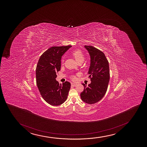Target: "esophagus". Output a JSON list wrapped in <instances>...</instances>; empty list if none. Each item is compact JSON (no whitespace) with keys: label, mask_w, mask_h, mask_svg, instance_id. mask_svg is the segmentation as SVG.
<instances>
[{"label":"esophagus","mask_w":147,"mask_h":147,"mask_svg":"<svg viewBox=\"0 0 147 147\" xmlns=\"http://www.w3.org/2000/svg\"><path fill=\"white\" fill-rule=\"evenodd\" d=\"M71 86H76V85H77V84H76V83H71Z\"/></svg>","instance_id":"obj_1"}]
</instances>
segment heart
Here are the masks:
<instances>
[{
	"label": "heart",
	"mask_w": 147,
	"mask_h": 147,
	"mask_svg": "<svg viewBox=\"0 0 147 147\" xmlns=\"http://www.w3.org/2000/svg\"><path fill=\"white\" fill-rule=\"evenodd\" d=\"M71 55L74 57V59L78 63H82L84 61L85 59L84 55L83 53L82 52L80 51V50H76V51H74L71 53ZM71 79L73 80H76V76H71Z\"/></svg>",
	"instance_id": "heart-1"
}]
</instances>
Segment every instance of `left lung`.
Here are the masks:
<instances>
[{"mask_svg":"<svg viewBox=\"0 0 147 147\" xmlns=\"http://www.w3.org/2000/svg\"><path fill=\"white\" fill-rule=\"evenodd\" d=\"M89 53L91 63L88 74L91 82L84 87L80 94L81 100L88 104H94L101 100L107 92L109 81V63L103 52L93 46H85Z\"/></svg>","mask_w":147,"mask_h":147,"instance_id":"obj_1","label":"left lung"}]
</instances>
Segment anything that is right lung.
Masks as SVG:
<instances>
[{
    "instance_id": "add662e5",
    "label": "right lung",
    "mask_w": 147,
    "mask_h": 147,
    "mask_svg": "<svg viewBox=\"0 0 147 147\" xmlns=\"http://www.w3.org/2000/svg\"><path fill=\"white\" fill-rule=\"evenodd\" d=\"M71 46L53 47L40 56L36 69V83L40 94L51 105L57 106L66 101L71 83L66 81L59 85L56 80L61 69L62 56Z\"/></svg>"
}]
</instances>
